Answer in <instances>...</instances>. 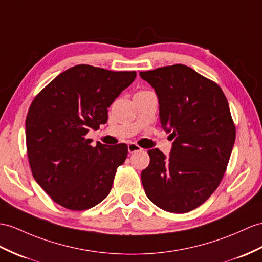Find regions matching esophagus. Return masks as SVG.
<instances>
[{
	"instance_id": "1",
	"label": "esophagus",
	"mask_w": 262,
	"mask_h": 262,
	"mask_svg": "<svg viewBox=\"0 0 262 262\" xmlns=\"http://www.w3.org/2000/svg\"><path fill=\"white\" fill-rule=\"evenodd\" d=\"M141 150H142L141 146H139L137 143H129V144H127V151H129V153L138 152V151H141Z\"/></svg>"
}]
</instances>
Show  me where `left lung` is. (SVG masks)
Masks as SVG:
<instances>
[{"label":"left lung","mask_w":262,"mask_h":262,"mask_svg":"<svg viewBox=\"0 0 262 262\" xmlns=\"http://www.w3.org/2000/svg\"><path fill=\"white\" fill-rule=\"evenodd\" d=\"M155 89L170 157L149 150L141 173L146 196L168 212L186 213L209 199L225 174L235 140L228 100L215 82L183 64L140 72Z\"/></svg>","instance_id":"1"}]
</instances>
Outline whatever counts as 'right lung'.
<instances>
[{
	"label": "right lung",
	"instance_id": "1",
	"mask_svg": "<svg viewBox=\"0 0 262 262\" xmlns=\"http://www.w3.org/2000/svg\"><path fill=\"white\" fill-rule=\"evenodd\" d=\"M136 76L79 64L57 75L31 103L25 121L31 171L57 205L82 211L110 193L127 145L92 146L85 136L106 122L107 107Z\"/></svg>",
	"mask_w": 262,
	"mask_h": 262
}]
</instances>
